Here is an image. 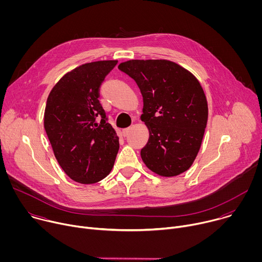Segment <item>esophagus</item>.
Listing matches in <instances>:
<instances>
[{
    "mask_svg": "<svg viewBox=\"0 0 262 262\" xmlns=\"http://www.w3.org/2000/svg\"><path fill=\"white\" fill-rule=\"evenodd\" d=\"M129 130H130V128H129V127H128V128H124V129H122V135H123V137H126V136L128 135Z\"/></svg>",
    "mask_w": 262,
    "mask_h": 262,
    "instance_id": "esophagus-1",
    "label": "esophagus"
}]
</instances>
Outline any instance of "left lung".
I'll list each match as a JSON object with an SVG mask.
<instances>
[{
	"instance_id": "8db88e82",
	"label": "left lung",
	"mask_w": 262,
	"mask_h": 262,
	"mask_svg": "<svg viewBox=\"0 0 262 262\" xmlns=\"http://www.w3.org/2000/svg\"><path fill=\"white\" fill-rule=\"evenodd\" d=\"M118 68L135 80L143 96L141 120L149 130L141 150L146 167L163 177L193 165L204 136L208 106L197 78L169 60H129Z\"/></svg>"
}]
</instances>
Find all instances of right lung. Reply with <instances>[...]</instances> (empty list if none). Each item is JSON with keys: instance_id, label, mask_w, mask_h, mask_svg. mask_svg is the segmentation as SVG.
Returning a JSON list of instances; mask_svg holds the SVG:
<instances>
[{"instance_id": "1", "label": "right lung", "mask_w": 262, "mask_h": 262, "mask_svg": "<svg viewBox=\"0 0 262 262\" xmlns=\"http://www.w3.org/2000/svg\"><path fill=\"white\" fill-rule=\"evenodd\" d=\"M117 63L103 60L76 67L58 81L47 100L45 129L54 155L63 171L83 184L106 177L119 150L117 134L98 100L102 81Z\"/></svg>"}]
</instances>
